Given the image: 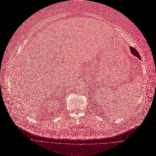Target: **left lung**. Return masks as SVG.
I'll use <instances>...</instances> for the list:
<instances>
[{"mask_svg": "<svg viewBox=\"0 0 156 156\" xmlns=\"http://www.w3.org/2000/svg\"><path fill=\"white\" fill-rule=\"evenodd\" d=\"M130 50H131L132 53L133 55H134L135 56H136L139 60H140L141 58H140V55H139L138 51H137L134 48L132 47H130Z\"/></svg>", "mask_w": 156, "mask_h": 156, "instance_id": "1", "label": "left lung"}]
</instances>
